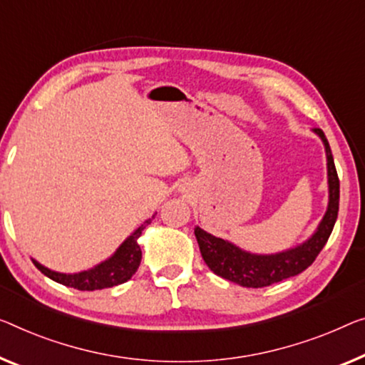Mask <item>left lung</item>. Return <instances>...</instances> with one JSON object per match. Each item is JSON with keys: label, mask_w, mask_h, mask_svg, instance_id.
<instances>
[{"label": "left lung", "mask_w": 365, "mask_h": 365, "mask_svg": "<svg viewBox=\"0 0 365 365\" xmlns=\"http://www.w3.org/2000/svg\"><path fill=\"white\" fill-rule=\"evenodd\" d=\"M322 138L326 159H328V185H329V203L328 210L319 222L314 235L300 246L288 249L284 252L260 255L242 251L232 242L216 237L210 232L195 227L201 257L206 265L222 279L235 282V284L247 288H262L277 282H282L288 277L302 274L304 269L314 262L318 254L326 246L333 232L336 217L339 211V178L334 167V159L324 133L319 128L313 129Z\"/></svg>", "instance_id": "obj_1"}]
</instances>
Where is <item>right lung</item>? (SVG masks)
Here are the masks:
<instances>
[{
  "mask_svg": "<svg viewBox=\"0 0 365 365\" xmlns=\"http://www.w3.org/2000/svg\"><path fill=\"white\" fill-rule=\"evenodd\" d=\"M150 220H148L144 225H140L133 235H130L121 246L118 247V251L114 252L110 259L105 262L98 264L96 267L78 272V274H61V272H53L51 269L43 267L37 260L32 259V262L37 269H39L43 275H47L48 279H52L57 284H62L65 287L77 288L81 292H93L101 290V288H110L116 287L119 284L128 282L130 277L138 270L140 259H143V251H140L138 239L143 235L144 227L148 226Z\"/></svg>",
  "mask_w": 365,
  "mask_h": 365,
  "instance_id": "add662e5",
  "label": "right lung"
}]
</instances>
